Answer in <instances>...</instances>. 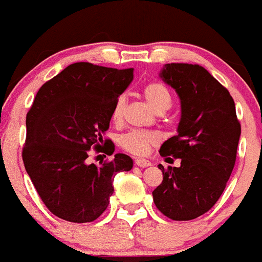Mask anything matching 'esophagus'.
I'll use <instances>...</instances> for the list:
<instances>
[{
  "label": "esophagus",
  "mask_w": 262,
  "mask_h": 262,
  "mask_svg": "<svg viewBox=\"0 0 262 262\" xmlns=\"http://www.w3.org/2000/svg\"><path fill=\"white\" fill-rule=\"evenodd\" d=\"M135 164L138 167H148V166H150V162L149 161H146V159H143V158H136L135 159Z\"/></svg>",
  "instance_id": "esophagus-1"
}]
</instances>
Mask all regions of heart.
Instances as JSON below:
<instances>
[{
    "label": "heart",
    "instance_id": "heart-1",
    "mask_svg": "<svg viewBox=\"0 0 262 262\" xmlns=\"http://www.w3.org/2000/svg\"><path fill=\"white\" fill-rule=\"evenodd\" d=\"M143 95L157 113H164L172 105V95L170 90L162 82L154 81L145 84L143 89ZM124 108H126V98L124 95H121L116 99L112 108L111 118L113 123H121L123 119ZM158 143L159 136L157 134L139 131V129L128 131L119 139V146L133 156H145L149 153L151 146L157 145Z\"/></svg>",
    "mask_w": 262,
    "mask_h": 262
}]
</instances>
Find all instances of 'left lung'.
<instances>
[{"mask_svg": "<svg viewBox=\"0 0 262 262\" xmlns=\"http://www.w3.org/2000/svg\"><path fill=\"white\" fill-rule=\"evenodd\" d=\"M161 77L181 100L178 135L164 141L162 157L180 167L158 164L163 180L153 190L156 207L171 220L208 212L223 194L236 159L241 123L235 104L215 77L198 64H166Z\"/></svg>", "mask_w": 262, "mask_h": 262, "instance_id": "left-lung-1", "label": "left lung"}]
</instances>
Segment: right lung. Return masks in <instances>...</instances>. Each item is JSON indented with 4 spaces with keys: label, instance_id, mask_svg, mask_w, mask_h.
<instances>
[{
    "label": "right lung",
    "instance_id": "1",
    "mask_svg": "<svg viewBox=\"0 0 262 262\" xmlns=\"http://www.w3.org/2000/svg\"><path fill=\"white\" fill-rule=\"evenodd\" d=\"M134 78V68L91 63L71 64L41 86L27 113L24 167L55 216L71 223H91L109 204L114 176L133 168V159L116 154L100 166L92 153L112 156L113 141L104 139L116 99Z\"/></svg>",
    "mask_w": 262,
    "mask_h": 262
}]
</instances>
